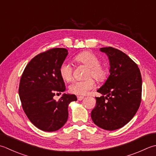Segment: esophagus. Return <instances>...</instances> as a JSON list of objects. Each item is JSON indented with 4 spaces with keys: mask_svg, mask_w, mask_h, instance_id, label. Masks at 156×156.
Wrapping results in <instances>:
<instances>
[{
    "mask_svg": "<svg viewBox=\"0 0 156 156\" xmlns=\"http://www.w3.org/2000/svg\"><path fill=\"white\" fill-rule=\"evenodd\" d=\"M77 99H78V101H82V99H84V97H82V96H78V97H77Z\"/></svg>",
    "mask_w": 156,
    "mask_h": 156,
    "instance_id": "obj_1",
    "label": "esophagus"
}]
</instances>
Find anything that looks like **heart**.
<instances>
[{"instance_id": "1", "label": "heart", "mask_w": 156, "mask_h": 156, "mask_svg": "<svg viewBox=\"0 0 156 156\" xmlns=\"http://www.w3.org/2000/svg\"><path fill=\"white\" fill-rule=\"evenodd\" d=\"M74 59L78 63L88 67L87 77H93L97 81H103L108 76V70L100 64V61L94 53L90 51H83L76 55ZM59 74L64 80L69 82L73 78V67L71 63L64 62L59 68ZM95 87V82L92 78L83 80L75 81L69 85L70 93L76 95L83 96Z\"/></svg>"}]
</instances>
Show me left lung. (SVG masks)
I'll return each mask as SVG.
<instances>
[{
    "label": "left lung",
    "instance_id": "left-lung-1",
    "mask_svg": "<svg viewBox=\"0 0 156 156\" xmlns=\"http://www.w3.org/2000/svg\"><path fill=\"white\" fill-rule=\"evenodd\" d=\"M109 62V76L97 91L96 106L91 118L97 126L108 130L123 127L135 115L141 104L142 78L138 66L121 51L100 48Z\"/></svg>",
    "mask_w": 156,
    "mask_h": 156
}]
</instances>
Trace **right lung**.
<instances>
[{
    "mask_svg": "<svg viewBox=\"0 0 156 156\" xmlns=\"http://www.w3.org/2000/svg\"><path fill=\"white\" fill-rule=\"evenodd\" d=\"M68 51L55 48L34 57L26 66L20 79L19 95L24 112L38 129L53 132L61 129L68 118V105L77 101L75 94L63 93L58 101L55 94L66 90L59 68Z\"/></svg>",
    "mask_w": 156,
    "mask_h": 156,
    "instance_id": "right-lung-1",
    "label": "right lung"
}]
</instances>
